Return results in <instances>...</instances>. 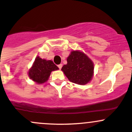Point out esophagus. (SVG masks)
Here are the masks:
<instances>
[{"mask_svg": "<svg viewBox=\"0 0 132 132\" xmlns=\"http://www.w3.org/2000/svg\"><path fill=\"white\" fill-rule=\"evenodd\" d=\"M58 68H59L60 69H62V64H60V65H58Z\"/></svg>", "mask_w": 132, "mask_h": 132, "instance_id": "obj_1", "label": "esophagus"}]
</instances>
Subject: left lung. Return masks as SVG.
<instances>
[{"label":"left lung","instance_id":"1","mask_svg":"<svg viewBox=\"0 0 132 132\" xmlns=\"http://www.w3.org/2000/svg\"><path fill=\"white\" fill-rule=\"evenodd\" d=\"M67 63L62 70L72 83L84 85L92 80L94 64L92 60L81 51H72L67 58Z\"/></svg>","mask_w":132,"mask_h":132}]
</instances>
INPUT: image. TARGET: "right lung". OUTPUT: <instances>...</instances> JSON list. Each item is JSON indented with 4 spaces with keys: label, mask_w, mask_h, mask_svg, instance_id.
<instances>
[{
    "label": "right lung",
    "mask_w": 132,
    "mask_h": 132,
    "mask_svg": "<svg viewBox=\"0 0 132 132\" xmlns=\"http://www.w3.org/2000/svg\"><path fill=\"white\" fill-rule=\"evenodd\" d=\"M59 69L51 60L42 59L40 56L35 58L32 65L28 71L30 79L37 84H42L47 81L52 71Z\"/></svg>",
    "instance_id": "1"
}]
</instances>
